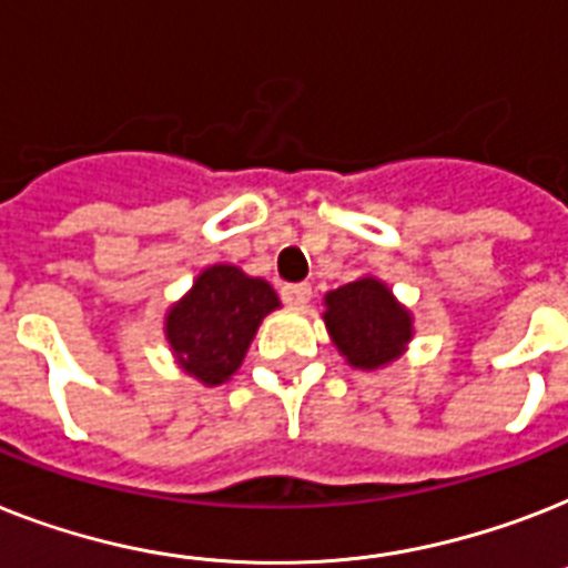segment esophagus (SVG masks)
I'll return each mask as SVG.
<instances>
[{
	"label": "esophagus",
	"mask_w": 568,
	"mask_h": 568,
	"mask_svg": "<svg viewBox=\"0 0 568 568\" xmlns=\"http://www.w3.org/2000/svg\"><path fill=\"white\" fill-rule=\"evenodd\" d=\"M283 300L288 306L294 308H303L312 300V285L308 283H288L283 285Z\"/></svg>",
	"instance_id": "1"
}]
</instances>
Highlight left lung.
<instances>
[{"label":"left lung","mask_w":568,"mask_h":568,"mask_svg":"<svg viewBox=\"0 0 568 568\" xmlns=\"http://www.w3.org/2000/svg\"><path fill=\"white\" fill-rule=\"evenodd\" d=\"M332 344L358 371H376L405 353L414 335L412 312L376 276H362L324 297Z\"/></svg>","instance_id":"8db88e82"}]
</instances>
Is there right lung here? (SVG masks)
I'll use <instances>...</instances> for the list:
<instances>
[{
  "label": "right lung",
  "instance_id": "add662e5",
  "mask_svg": "<svg viewBox=\"0 0 568 568\" xmlns=\"http://www.w3.org/2000/svg\"><path fill=\"white\" fill-rule=\"evenodd\" d=\"M274 308L280 297L265 280L236 265H210L169 308L165 341L180 367L212 388L242 367L262 317Z\"/></svg>",
  "mask_w": 568,
  "mask_h": 568
}]
</instances>
